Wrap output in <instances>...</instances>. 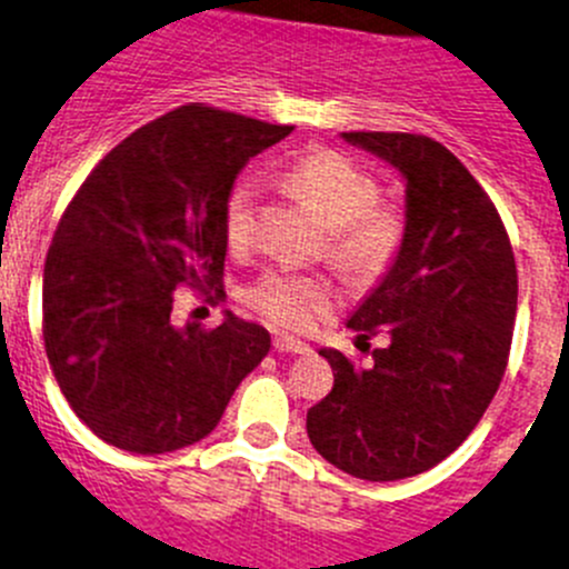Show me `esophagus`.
I'll list each match as a JSON object with an SVG mask.
<instances>
[{
  "label": "esophagus",
  "mask_w": 569,
  "mask_h": 569,
  "mask_svg": "<svg viewBox=\"0 0 569 569\" xmlns=\"http://www.w3.org/2000/svg\"><path fill=\"white\" fill-rule=\"evenodd\" d=\"M272 345L278 353H295V357H300V353H309L311 350L309 345L297 342V339H291V337H274Z\"/></svg>",
  "instance_id": "1"
}]
</instances>
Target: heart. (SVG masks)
<instances>
[{
  "label": "heart",
  "mask_w": 569,
  "mask_h": 569,
  "mask_svg": "<svg viewBox=\"0 0 569 569\" xmlns=\"http://www.w3.org/2000/svg\"><path fill=\"white\" fill-rule=\"evenodd\" d=\"M286 182L326 230L328 258L348 272L373 274L396 258L405 241V210L381 199L376 179L345 153L315 148L286 168ZM258 184L241 177L227 190L221 210V230L232 252H247L254 241ZM247 302L286 331H309L317 320L333 311L337 295L331 286L311 274L267 272L247 289Z\"/></svg>",
  "instance_id": "b5f03b06"
}]
</instances>
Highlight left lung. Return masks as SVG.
Wrapping results in <instances>:
<instances>
[{"label": "left lung", "instance_id": "obj_1", "mask_svg": "<svg viewBox=\"0 0 569 569\" xmlns=\"http://www.w3.org/2000/svg\"><path fill=\"white\" fill-rule=\"evenodd\" d=\"M342 137L401 171L407 227L390 272L348 320L387 345L370 368L320 350L333 387L306 429L345 475L405 480L449 458L491 405L511 353L517 260L493 201L449 148L405 131Z\"/></svg>", "mask_w": 569, "mask_h": 569}]
</instances>
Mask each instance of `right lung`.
<instances>
[{
    "label": "right lung",
    "mask_w": 569,
    "mask_h": 569,
    "mask_svg": "<svg viewBox=\"0 0 569 569\" xmlns=\"http://www.w3.org/2000/svg\"><path fill=\"white\" fill-rule=\"evenodd\" d=\"M295 126L190 103L157 117L92 168L44 260L41 331L58 387L106 443L164 455L216 429L269 353L263 326L171 322L179 286L219 297L227 190Z\"/></svg>",
    "instance_id": "1"
}]
</instances>
